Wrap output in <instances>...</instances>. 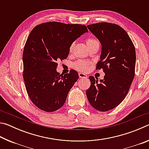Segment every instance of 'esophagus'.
Here are the masks:
<instances>
[{
    "label": "esophagus",
    "instance_id": "1",
    "mask_svg": "<svg viewBox=\"0 0 149 149\" xmlns=\"http://www.w3.org/2000/svg\"><path fill=\"white\" fill-rule=\"evenodd\" d=\"M79 78H87V75L84 73H79Z\"/></svg>",
    "mask_w": 149,
    "mask_h": 149
}]
</instances>
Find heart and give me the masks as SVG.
<instances>
[{"mask_svg": "<svg viewBox=\"0 0 149 149\" xmlns=\"http://www.w3.org/2000/svg\"><path fill=\"white\" fill-rule=\"evenodd\" d=\"M86 44L87 45V47L89 49H90L91 48L93 47L95 45L99 44V42L95 38H92V37H89V38H87L86 39ZM75 42H73L71 43V45H70L69 47V52L70 53L74 51V49L75 48ZM91 63L89 61H85V60H78V61L75 62L73 66H74V68L75 70H78V71H81V72H86L88 70V69L89 68V66Z\"/></svg>", "mask_w": 149, "mask_h": 149, "instance_id": "heart-1", "label": "heart"}]
</instances>
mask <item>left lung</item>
<instances>
[{"label":"left lung","mask_w":149,"mask_h":149,"mask_svg":"<svg viewBox=\"0 0 149 149\" xmlns=\"http://www.w3.org/2000/svg\"><path fill=\"white\" fill-rule=\"evenodd\" d=\"M102 45L96 70L102 69L104 79L89 76L87 99L95 109L106 112L119 105L127 95L134 79L136 54L128 34L117 24L99 22L87 26Z\"/></svg>","instance_id":"obj_1"}]
</instances>
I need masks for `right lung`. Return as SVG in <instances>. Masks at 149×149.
Instances as JSON below:
<instances>
[{
	"instance_id": "obj_1",
	"label": "right lung",
	"mask_w": 149,
	"mask_h": 149,
	"mask_svg": "<svg viewBox=\"0 0 149 149\" xmlns=\"http://www.w3.org/2000/svg\"><path fill=\"white\" fill-rule=\"evenodd\" d=\"M87 31L84 25L49 22L30 33L23 52V77L29 99L39 109L52 112L64 105L79 75L74 70L60 75L57 60L66 59L70 45Z\"/></svg>"
}]
</instances>
